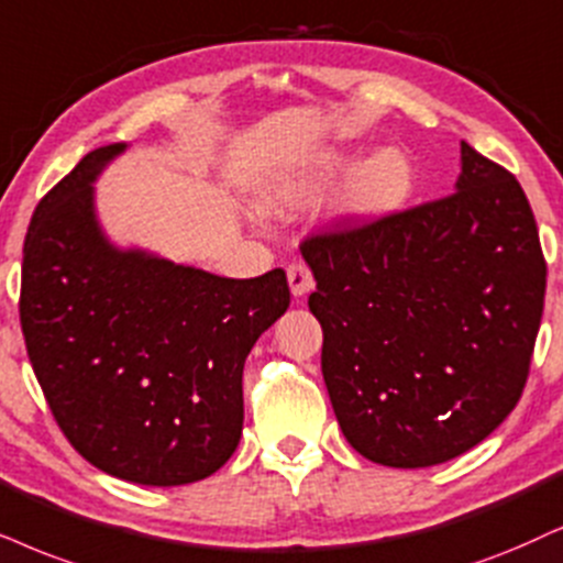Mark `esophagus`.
I'll return each instance as SVG.
<instances>
[{"instance_id":"obj_1","label":"esophagus","mask_w":563,"mask_h":563,"mask_svg":"<svg viewBox=\"0 0 563 563\" xmlns=\"http://www.w3.org/2000/svg\"><path fill=\"white\" fill-rule=\"evenodd\" d=\"M288 286L294 296H306L311 288H314V275H311L309 265L303 262H290L288 265Z\"/></svg>"}]
</instances>
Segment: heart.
<instances>
[{
  "label": "heart",
  "instance_id": "1",
  "mask_svg": "<svg viewBox=\"0 0 563 563\" xmlns=\"http://www.w3.org/2000/svg\"><path fill=\"white\" fill-rule=\"evenodd\" d=\"M353 163L345 151H327L311 166L275 176L260 197V208L269 216H290L322 195ZM412 191V163L397 147H382L361 161L334 195V216L345 223L368 225L389 218L408 202Z\"/></svg>",
  "mask_w": 563,
  "mask_h": 563
}]
</instances>
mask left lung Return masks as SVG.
Returning a JSON list of instances; mask_svg holds the SVG:
<instances>
[{
	"instance_id": "obj_1",
	"label": "left lung",
	"mask_w": 563,
	"mask_h": 563,
	"mask_svg": "<svg viewBox=\"0 0 563 563\" xmlns=\"http://www.w3.org/2000/svg\"><path fill=\"white\" fill-rule=\"evenodd\" d=\"M450 197L306 236L322 374L345 439L387 467L481 444L530 374L545 260L528 197L462 142Z\"/></svg>"
}]
</instances>
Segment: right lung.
<instances>
[{"instance_id":"add662e5","label":"right lung","mask_w":563,"mask_h":563,"mask_svg":"<svg viewBox=\"0 0 563 563\" xmlns=\"http://www.w3.org/2000/svg\"><path fill=\"white\" fill-rule=\"evenodd\" d=\"M124 147L85 155L35 208L20 324L48 408L90 465L184 486L236 452L244 361L290 290L280 267L233 280L113 246L92 181Z\"/></svg>"}]
</instances>
